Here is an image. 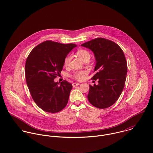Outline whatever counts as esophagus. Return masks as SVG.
Instances as JSON below:
<instances>
[{"label":"esophagus","mask_w":153,"mask_h":153,"mask_svg":"<svg viewBox=\"0 0 153 153\" xmlns=\"http://www.w3.org/2000/svg\"><path fill=\"white\" fill-rule=\"evenodd\" d=\"M80 85V83H78V82H74V83L72 84L73 87H76V86H78V85Z\"/></svg>","instance_id":"obj_1"}]
</instances>
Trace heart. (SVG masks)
Segmentation results:
<instances>
[{
    "mask_svg": "<svg viewBox=\"0 0 153 153\" xmlns=\"http://www.w3.org/2000/svg\"><path fill=\"white\" fill-rule=\"evenodd\" d=\"M76 53H77V55L78 56V57L82 61H84L85 59H86L87 58L90 57V53L87 51H85L84 49H81V50L78 51ZM71 59V57L70 55H68L66 57V58L65 59V60H64V65L65 66H66L69 65ZM85 74H86V72H85V71H76L74 74L73 77L77 80H82L84 78Z\"/></svg>",
    "mask_w": 153,
    "mask_h": 153,
    "instance_id": "1",
    "label": "heart"
}]
</instances>
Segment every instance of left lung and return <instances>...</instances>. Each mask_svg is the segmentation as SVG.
<instances>
[{"label":"left lung","instance_id":"obj_1","mask_svg":"<svg viewBox=\"0 0 153 153\" xmlns=\"http://www.w3.org/2000/svg\"><path fill=\"white\" fill-rule=\"evenodd\" d=\"M94 53L96 60L92 79L99 84L90 85V102L99 108L112 105L120 97L127 75V62L122 49L112 41L97 38L81 45Z\"/></svg>","mask_w":153,"mask_h":153}]
</instances>
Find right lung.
<instances>
[{
  "label": "right lung",
  "mask_w": 153,
  "mask_h": 153,
  "mask_svg": "<svg viewBox=\"0 0 153 153\" xmlns=\"http://www.w3.org/2000/svg\"><path fill=\"white\" fill-rule=\"evenodd\" d=\"M76 45L51 40L32 50L25 66L27 84L33 100L43 110L57 113L66 107L72 85L66 81L59 84L54 79L61 74L64 60Z\"/></svg>",
  "instance_id": "1"
}]
</instances>
